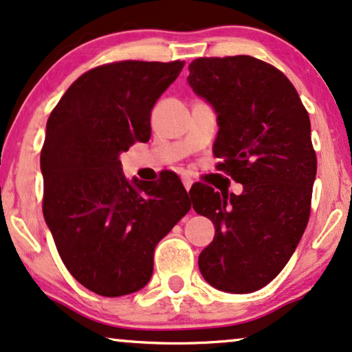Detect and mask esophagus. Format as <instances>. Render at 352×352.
<instances>
[{
	"label": "esophagus",
	"mask_w": 352,
	"mask_h": 352,
	"mask_svg": "<svg viewBox=\"0 0 352 352\" xmlns=\"http://www.w3.org/2000/svg\"><path fill=\"white\" fill-rule=\"evenodd\" d=\"M183 184H184L186 190H189L190 186H192V179H190V177H183Z\"/></svg>",
	"instance_id": "esophagus-1"
}]
</instances>
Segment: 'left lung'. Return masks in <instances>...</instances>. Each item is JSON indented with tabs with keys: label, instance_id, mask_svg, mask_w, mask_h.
Masks as SVG:
<instances>
[{
	"label": "left lung",
	"instance_id": "left-lung-1",
	"mask_svg": "<svg viewBox=\"0 0 352 352\" xmlns=\"http://www.w3.org/2000/svg\"><path fill=\"white\" fill-rule=\"evenodd\" d=\"M188 81L217 112V169L243 184L240 196L209 186L189 192L215 227L199 269L212 287L254 292L284 269L309 223L316 176L309 112L284 73L250 55L192 60Z\"/></svg>",
	"mask_w": 352,
	"mask_h": 352
}]
</instances>
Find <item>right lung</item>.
I'll return each instance as SVG.
<instances>
[{
  "label": "right lung",
  "mask_w": 352,
  "mask_h": 352,
  "mask_svg": "<svg viewBox=\"0 0 352 352\" xmlns=\"http://www.w3.org/2000/svg\"><path fill=\"white\" fill-rule=\"evenodd\" d=\"M183 67L179 60L101 65L78 78L47 120L43 219L70 274L98 296L145 287L156 245L190 209L176 175L160 186L129 183L119 160L150 140L151 109Z\"/></svg>",
  "instance_id": "add662e5"
}]
</instances>
